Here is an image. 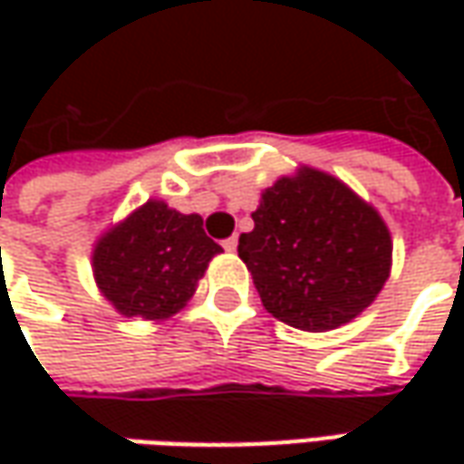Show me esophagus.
I'll return each instance as SVG.
<instances>
[{
    "instance_id": "obj_1",
    "label": "esophagus",
    "mask_w": 464,
    "mask_h": 464,
    "mask_svg": "<svg viewBox=\"0 0 464 464\" xmlns=\"http://www.w3.org/2000/svg\"><path fill=\"white\" fill-rule=\"evenodd\" d=\"M222 247L224 250H229V253L237 250V237H227V240H222Z\"/></svg>"
}]
</instances>
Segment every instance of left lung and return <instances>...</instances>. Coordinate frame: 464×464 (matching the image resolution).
<instances>
[{"instance_id":"8db88e82","label":"left lung","mask_w":464,"mask_h":464,"mask_svg":"<svg viewBox=\"0 0 464 464\" xmlns=\"http://www.w3.org/2000/svg\"><path fill=\"white\" fill-rule=\"evenodd\" d=\"M237 253L263 307L299 330H333L364 312L390 276L380 214L317 169L281 178L253 211Z\"/></svg>"}]
</instances>
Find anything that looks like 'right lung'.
Instances as JSON below:
<instances>
[{"label": "right lung", "instance_id": "obj_1", "mask_svg": "<svg viewBox=\"0 0 464 464\" xmlns=\"http://www.w3.org/2000/svg\"><path fill=\"white\" fill-rule=\"evenodd\" d=\"M217 253L222 247L198 214L147 201L98 242L92 266L100 292L121 314L162 320L193 296Z\"/></svg>", "mask_w": 464, "mask_h": 464}]
</instances>
